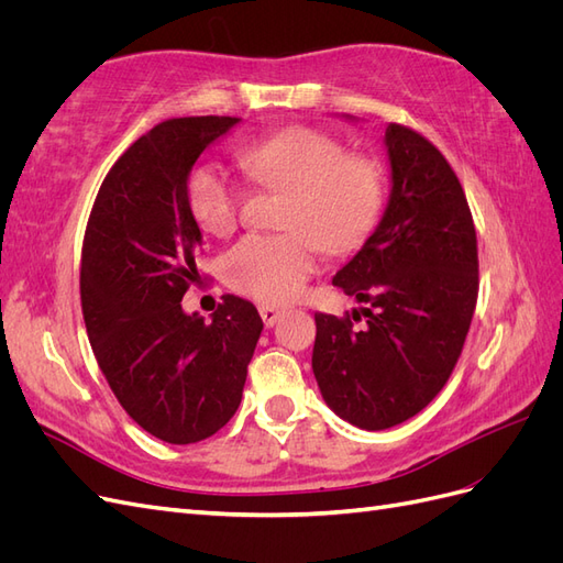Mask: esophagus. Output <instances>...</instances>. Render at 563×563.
Instances as JSON below:
<instances>
[{"mask_svg":"<svg viewBox=\"0 0 563 563\" xmlns=\"http://www.w3.org/2000/svg\"><path fill=\"white\" fill-rule=\"evenodd\" d=\"M258 312H261V317H263L265 327H275V323H277L279 317H282V310L275 308V305H261Z\"/></svg>","mask_w":563,"mask_h":563,"instance_id":"34e87169","label":"esophagus"}]
</instances>
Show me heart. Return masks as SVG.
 <instances>
[{
	"instance_id": "b5f03b06",
	"label": "heart",
	"mask_w": 563,
	"mask_h": 563,
	"mask_svg": "<svg viewBox=\"0 0 563 563\" xmlns=\"http://www.w3.org/2000/svg\"><path fill=\"white\" fill-rule=\"evenodd\" d=\"M249 180L286 190L279 234H246L223 261L225 282L263 302L294 300L319 267V246L345 253L376 228L385 203V166L366 152H347L335 135L288 126L240 147ZM185 199L203 232L230 234L240 223L246 187L216 162H199L185 180Z\"/></svg>"
}]
</instances>
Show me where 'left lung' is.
Segmentation results:
<instances>
[{"label":"left lung","instance_id":"1","mask_svg":"<svg viewBox=\"0 0 563 563\" xmlns=\"http://www.w3.org/2000/svg\"><path fill=\"white\" fill-rule=\"evenodd\" d=\"M391 195L380 225L333 284L366 302L314 314L312 371L333 411L362 430L420 413L446 385L479 296L476 230L463 185L422 133L389 124Z\"/></svg>","mask_w":563,"mask_h":563}]
</instances>
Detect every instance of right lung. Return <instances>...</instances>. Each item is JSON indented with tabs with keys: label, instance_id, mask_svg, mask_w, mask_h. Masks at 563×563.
<instances>
[{
	"label": "right lung",
	"instance_id": "add662e5",
	"mask_svg": "<svg viewBox=\"0 0 563 563\" xmlns=\"http://www.w3.org/2000/svg\"><path fill=\"white\" fill-rule=\"evenodd\" d=\"M236 122L178 117L150 129L108 172L84 232L79 296L96 362L124 411L166 444H195L234 416L263 331L258 310L230 294L211 323L180 308L199 282L201 242L185 180Z\"/></svg>",
	"mask_w": 563,
	"mask_h": 563
}]
</instances>
